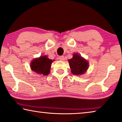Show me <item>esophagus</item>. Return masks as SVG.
Segmentation results:
<instances>
[{"label": "esophagus", "mask_w": 122, "mask_h": 122, "mask_svg": "<svg viewBox=\"0 0 122 122\" xmlns=\"http://www.w3.org/2000/svg\"><path fill=\"white\" fill-rule=\"evenodd\" d=\"M59 59L61 61H63L65 60V57L63 56H60L59 57Z\"/></svg>", "instance_id": "34e87169"}]
</instances>
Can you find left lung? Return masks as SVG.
Returning <instances> with one entry per match:
<instances>
[{"mask_svg": "<svg viewBox=\"0 0 122 122\" xmlns=\"http://www.w3.org/2000/svg\"><path fill=\"white\" fill-rule=\"evenodd\" d=\"M71 72L74 75L84 74L88 68V64L86 60L78 54H74L72 59L69 60Z\"/></svg>", "mask_w": 122, "mask_h": 122, "instance_id": "1", "label": "left lung"}]
</instances>
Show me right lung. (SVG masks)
I'll return each mask as SVG.
<instances>
[{
	"label": "right lung",
	"mask_w": 122,
	"mask_h": 122,
	"mask_svg": "<svg viewBox=\"0 0 122 122\" xmlns=\"http://www.w3.org/2000/svg\"><path fill=\"white\" fill-rule=\"evenodd\" d=\"M53 61L48 59L47 56H43L34 59L31 63V68L35 72L47 75L50 72V69Z\"/></svg>",
	"instance_id": "add662e5"
}]
</instances>
